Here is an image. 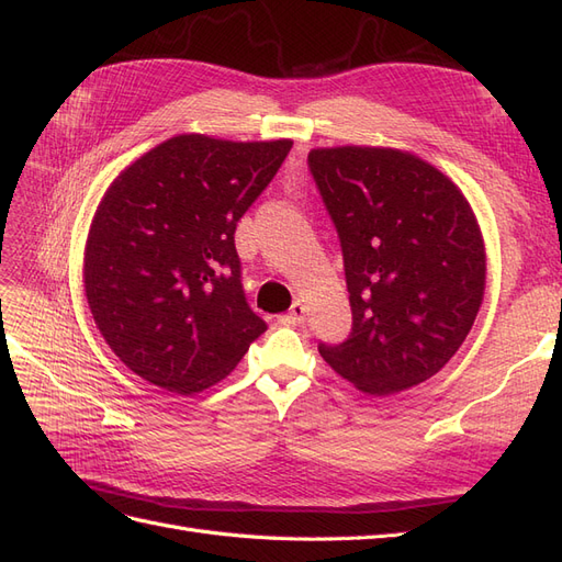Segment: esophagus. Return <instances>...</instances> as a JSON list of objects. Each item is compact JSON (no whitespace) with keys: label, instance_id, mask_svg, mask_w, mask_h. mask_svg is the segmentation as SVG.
I'll return each mask as SVG.
<instances>
[{"label":"esophagus","instance_id":"34e87169","mask_svg":"<svg viewBox=\"0 0 562 562\" xmlns=\"http://www.w3.org/2000/svg\"><path fill=\"white\" fill-rule=\"evenodd\" d=\"M304 318H307V307L297 300L293 302V307L288 310V314L281 318L283 323H288V326H300V323H304Z\"/></svg>","mask_w":562,"mask_h":562}]
</instances>
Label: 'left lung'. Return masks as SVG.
Wrapping results in <instances>:
<instances>
[{
  "mask_svg": "<svg viewBox=\"0 0 562 562\" xmlns=\"http://www.w3.org/2000/svg\"><path fill=\"white\" fill-rule=\"evenodd\" d=\"M310 171L345 258L351 335L318 345L339 378L391 396L443 368L485 293V244L462 190L411 151L318 147Z\"/></svg>",
  "mask_w": 562,
  "mask_h": 562,
  "instance_id": "obj_1",
  "label": "left lung"
}]
</instances>
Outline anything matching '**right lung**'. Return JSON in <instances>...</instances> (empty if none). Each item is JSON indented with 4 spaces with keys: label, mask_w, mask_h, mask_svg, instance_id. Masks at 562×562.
Masks as SVG:
<instances>
[{
    "label": "right lung",
    "mask_w": 562,
    "mask_h": 562,
    "mask_svg": "<svg viewBox=\"0 0 562 562\" xmlns=\"http://www.w3.org/2000/svg\"><path fill=\"white\" fill-rule=\"evenodd\" d=\"M291 147L182 133L108 187L83 248V291L100 335L135 375L199 394L267 330L246 302L234 232Z\"/></svg>",
    "instance_id": "1"
}]
</instances>
